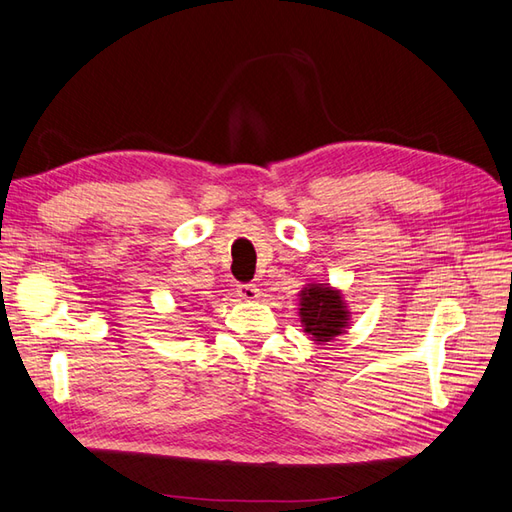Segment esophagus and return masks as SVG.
Listing matches in <instances>:
<instances>
[{
    "mask_svg": "<svg viewBox=\"0 0 512 512\" xmlns=\"http://www.w3.org/2000/svg\"><path fill=\"white\" fill-rule=\"evenodd\" d=\"M236 293H238V298H241V300L254 302V300L258 298V295H260V289H258L256 285H238Z\"/></svg>",
    "mask_w": 512,
    "mask_h": 512,
    "instance_id": "obj_1",
    "label": "esophagus"
}]
</instances>
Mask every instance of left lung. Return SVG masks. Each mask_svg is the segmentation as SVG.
<instances>
[{"label": "left lung", "instance_id": "8db88e82", "mask_svg": "<svg viewBox=\"0 0 512 512\" xmlns=\"http://www.w3.org/2000/svg\"><path fill=\"white\" fill-rule=\"evenodd\" d=\"M298 315L304 333L311 335L315 344L331 342L350 326L344 293L326 282H309L302 287Z\"/></svg>", "mask_w": 512, "mask_h": 512}]
</instances>
